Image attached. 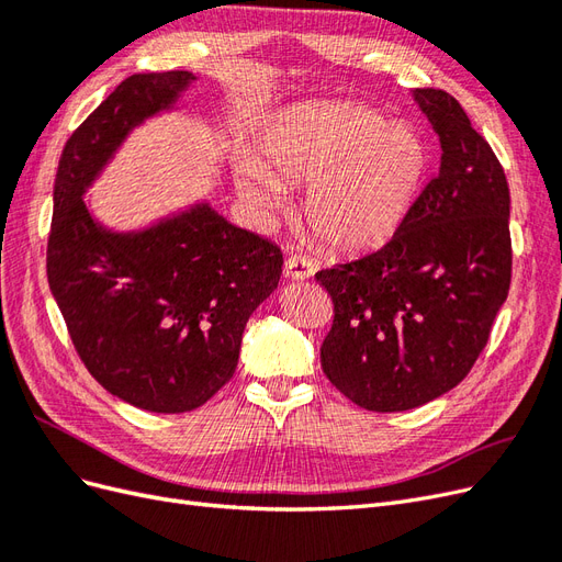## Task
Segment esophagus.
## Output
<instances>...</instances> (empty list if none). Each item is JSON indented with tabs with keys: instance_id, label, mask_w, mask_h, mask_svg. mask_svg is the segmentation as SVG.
I'll use <instances>...</instances> for the list:
<instances>
[{
	"instance_id": "34e87169",
	"label": "esophagus",
	"mask_w": 562,
	"mask_h": 562,
	"mask_svg": "<svg viewBox=\"0 0 562 562\" xmlns=\"http://www.w3.org/2000/svg\"><path fill=\"white\" fill-rule=\"evenodd\" d=\"M314 271H316V262L312 258H307V255H302V252L291 255V258L285 260V267H283V274L288 279H293V281L312 279Z\"/></svg>"
}]
</instances>
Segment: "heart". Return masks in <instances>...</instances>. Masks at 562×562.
Returning a JSON list of instances; mask_svg holds the SVG:
<instances>
[{
    "instance_id": "1",
    "label": "heart",
    "mask_w": 562,
    "mask_h": 562,
    "mask_svg": "<svg viewBox=\"0 0 562 562\" xmlns=\"http://www.w3.org/2000/svg\"><path fill=\"white\" fill-rule=\"evenodd\" d=\"M422 135L368 105L312 103L293 110L267 135L265 161L236 164L241 192L260 206L281 209V178L314 180L304 213L337 250L386 244L413 211L429 173Z\"/></svg>"
}]
</instances>
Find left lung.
<instances>
[{"instance_id":"obj_1","label":"left lung","mask_w":562,"mask_h":562,"mask_svg":"<svg viewBox=\"0 0 562 562\" xmlns=\"http://www.w3.org/2000/svg\"><path fill=\"white\" fill-rule=\"evenodd\" d=\"M440 171L380 250L321 269L335 304L321 368L356 405L403 413L462 382L512 283L504 168L457 100L415 89Z\"/></svg>"}]
</instances>
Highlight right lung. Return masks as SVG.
<instances>
[{
	"label": "right lung",
	"mask_w": 562,
	"mask_h": 562,
	"mask_svg": "<svg viewBox=\"0 0 562 562\" xmlns=\"http://www.w3.org/2000/svg\"><path fill=\"white\" fill-rule=\"evenodd\" d=\"M192 72L124 79L65 143L46 274L72 345L112 396L190 413L239 363L250 314L277 291L283 252L199 201L155 225L114 232L83 201L128 133L176 110Z\"/></svg>",
	"instance_id": "1"
}]
</instances>
